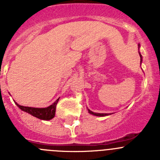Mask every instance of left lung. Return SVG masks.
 I'll list each match as a JSON object with an SVG mask.
<instances>
[{"instance_id": "obj_1", "label": "left lung", "mask_w": 160, "mask_h": 160, "mask_svg": "<svg viewBox=\"0 0 160 160\" xmlns=\"http://www.w3.org/2000/svg\"><path fill=\"white\" fill-rule=\"evenodd\" d=\"M139 56H140V58H141L140 60H141V62H142V56H141L140 53H139ZM88 111H89V113H90V114H94V115H96V116H106V115H108V114H100V113H94V112H93V111H90L89 109H88Z\"/></svg>"}]
</instances>
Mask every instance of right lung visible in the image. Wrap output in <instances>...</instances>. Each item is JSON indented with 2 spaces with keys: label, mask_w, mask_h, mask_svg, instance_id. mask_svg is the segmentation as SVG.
Masks as SVG:
<instances>
[{
  "label": "right lung",
  "mask_w": 160,
  "mask_h": 160,
  "mask_svg": "<svg viewBox=\"0 0 160 160\" xmlns=\"http://www.w3.org/2000/svg\"><path fill=\"white\" fill-rule=\"evenodd\" d=\"M58 100L59 98H58L52 105L46 107V108H34V107H23V106L18 105V103H16V104L22 111L32 114V116L42 120H50L54 117L55 111H56V106L58 102Z\"/></svg>",
  "instance_id": "add662e5"
}]
</instances>
